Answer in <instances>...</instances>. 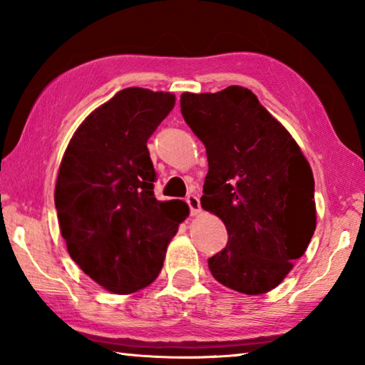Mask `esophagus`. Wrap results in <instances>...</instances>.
Listing matches in <instances>:
<instances>
[{
	"label": "esophagus",
	"instance_id": "esophagus-1",
	"mask_svg": "<svg viewBox=\"0 0 365 365\" xmlns=\"http://www.w3.org/2000/svg\"><path fill=\"white\" fill-rule=\"evenodd\" d=\"M187 202L190 206V212L191 215H197L201 212V205H200V197L196 195H188L187 196Z\"/></svg>",
	"mask_w": 365,
	"mask_h": 365
}]
</instances>
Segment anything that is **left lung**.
<instances>
[{"instance_id":"obj_1","label":"left lung","mask_w":365,"mask_h":365,"mask_svg":"<svg viewBox=\"0 0 365 365\" xmlns=\"http://www.w3.org/2000/svg\"><path fill=\"white\" fill-rule=\"evenodd\" d=\"M180 108L206 146L201 206L228 233L209 270L238 293H267L285 280L316 230L311 165L292 133L245 86L185 91Z\"/></svg>"}]
</instances>
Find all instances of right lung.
Masks as SVG:
<instances>
[{"label":"right lung","mask_w":365,"mask_h":365,"mask_svg":"<svg viewBox=\"0 0 365 365\" xmlns=\"http://www.w3.org/2000/svg\"><path fill=\"white\" fill-rule=\"evenodd\" d=\"M175 95L123 88L72 135L61 160L54 205L67 251L98 285L130 294L156 280L170 240L188 217L185 201H158L146 141Z\"/></svg>","instance_id":"right-lung-1"}]
</instances>
